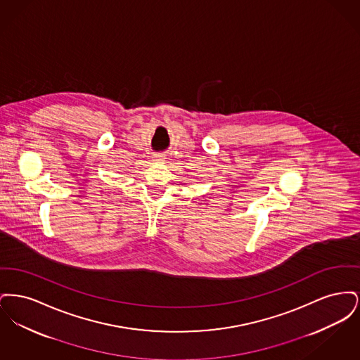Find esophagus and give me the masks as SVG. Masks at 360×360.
<instances>
[{"mask_svg":"<svg viewBox=\"0 0 360 360\" xmlns=\"http://www.w3.org/2000/svg\"><path fill=\"white\" fill-rule=\"evenodd\" d=\"M155 163H162V162H165V156H162V155H156L154 158Z\"/></svg>","mask_w":360,"mask_h":360,"instance_id":"obj_1","label":"esophagus"}]
</instances>
